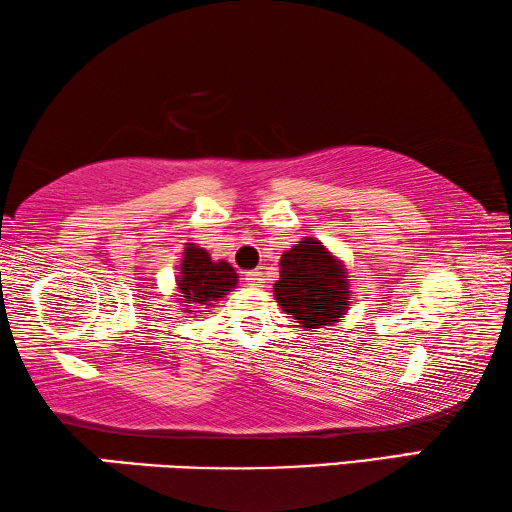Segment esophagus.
I'll return each mask as SVG.
<instances>
[{"label": "esophagus", "instance_id": "34e87169", "mask_svg": "<svg viewBox=\"0 0 512 512\" xmlns=\"http://www.w3.org/2000/svg\"><path fill=\"white\" fill-rule=\"evenodd\" d=\"M262 280H264V273L262 271H248L246 273V282L250 287H262Z\"/></svg>", "mask_w": 512, "mask_h": 512}]
</instances>
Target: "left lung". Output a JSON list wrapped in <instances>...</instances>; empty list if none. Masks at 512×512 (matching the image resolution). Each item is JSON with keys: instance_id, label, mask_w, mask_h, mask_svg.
<instances>
[{"instance_id": "obj_1", "label": "left lung", "mask_w": 512, "mask_h": 512, "mask_svg": "<svg viewBox=\"0 0 512 512\" xmlns=\"http://www.w3.org/2000/svg\"><path fill=\"white\" fill-rule=\"evenodd\" d=\"M275 300L300 328H321L342 319L351 305L348 271L319 239L305 237L280 257Z\"/></svg>"}]
</instances>
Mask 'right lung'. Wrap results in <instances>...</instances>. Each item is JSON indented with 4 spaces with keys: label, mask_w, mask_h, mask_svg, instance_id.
Here are the masks:
<instances>
[{
    "label": "right lung",
    "mask_w": 512,
    "mask_h": 512,
    "mask_svg": "<svg viewBox=\"0 0 512 512\" xmlns=\"http://www.w3.org/2000/svg\"><path fill=\"white\" fill-rule=\"evenodd\" d=\"M237 278L239 275L223 259L214 262L205 248L186 243L177 275V303H182V312L186 314L207 312V307L237 287Z\"/></svg>",
    "instance_id": "add662e5"
}]
</instances>
